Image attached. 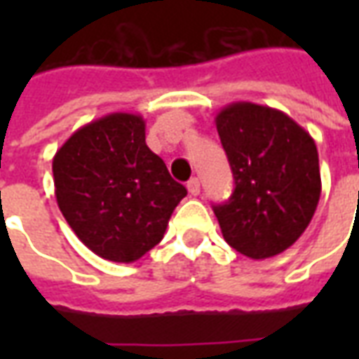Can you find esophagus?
Instances as JSON below:
<instances>
[{"label":"esophagus","instance_id":"esophagus-1","mask_svg":"<svg viewBox=\"0 0 359 359\" xmlns=\"http://www.w3.org/2000/svg\"><path fill=\"white\" fill-rule=\"evenodd\" d=\"M188 192H190V196H198L200 194V180L198 179H190L188 180Z\"/></svg>","mask_w":359,"mask_h":359}]
</instances>
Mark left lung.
Returning a JSON list of instances; mask_svg holds the SVG:
<instances>
[{
	"instance_id": "obj_1",
	"label": "left lung",
	"mask_w": 359,
	"mask_h": 359,
	"mask_svg": "<svg viewBox=\"0 0 359 359\" xmlns=\"http://www.w3.org/2000/svg\"><path fill=\"white\" fill-rule=\"evenodd\" d=\"M233 169L234 192L213 205L223 238L252 259L290 248L308 229L321 196L313 138L286 113L234 102L215 117Z\"/></svg>"
}]
</instances>
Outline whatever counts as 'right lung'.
I'll use <instances>...</instances> for the list:
<instances>
[{"label": "right lung", "mask_w": 359, "mask_h": 359, "mask_svg": "<svg viewBox=\"0 0 359 359\" xmlns=\"http://www.w3.org/2000/svg\"><path fill=\"white\" fill-rule=\"evenodd\" d=\"M63 217L95 256L133 264L161 242L187 196L146 144V121L109 113L81 126L53 156Z\"/></svg>", "instance_id": "1"}]
</instances>
